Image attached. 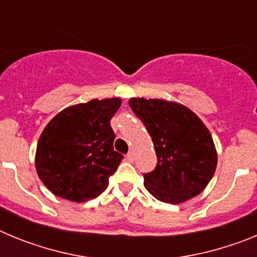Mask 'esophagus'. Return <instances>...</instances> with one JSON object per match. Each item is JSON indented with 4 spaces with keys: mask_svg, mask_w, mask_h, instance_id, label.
<instances>
[{
    "mask_svg": "<svg viewBox=\"0 0 257 257\" xmlns=\"http://www.w3.org/2000/svg\"><path fill=\"white\" fill-rule=\"evenodd\" d=\"M126 160L128 161V162H133V161H134V153H133V152H128V153H127Z\"/></svg>",
    "mask_w": 257,
    "mask_h": 257,
    "instance_id": "34e87169",
    "label": "esophagus"
}]
</instances>
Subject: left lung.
I'll list each match as a JSON object with an SVG mask.
<instances>
[{
  "label": "left lung",
  "instance_id": "obj_1",
  "mask_svg": "<svg viewBox=\"0 0 257 257\" xmlns=\"http://www.w3.org/2000/svg\"><path fill=\"white\" fill-rule=\"evenodd\" d=\"M128 104L147 127L158 158L154 171L143 174L147 190L171 205L203 192L216 170L217 152L201 118L165 99L131 97Z\"/></svg>",
  "mask_w": 257,
  "mask_h": 257
}]
</instances>
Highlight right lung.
Listing matches in <instances>:
<instances>
[{
    "mask_svg": "<svg viewBox=\"0 0 257 257\" xmlns=\"http://www.w3.org/2000/svg\"><path fill=\"white\" fill-rule=\"evenodd\" d=\"M119 97L92 100L63 109L46 124L37 143L38 178L60 198L86 202L106 189L123 156L113 149L110 119Z\"/></svg>",
    "mask_w": 257,
    "mask_h": 257,
    "instance_id": "1",
    "label": "right lung"
}]
</instances>
